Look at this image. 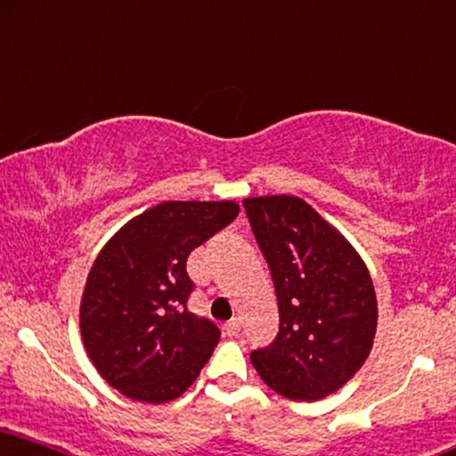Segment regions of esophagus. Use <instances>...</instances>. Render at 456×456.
<instances>
[{"instance_id":"1","label":"esophagus","mask_w":456,"mask_h":456,"mask_svg":"<svg viewBox=\"0 0 456 456\" xmlns=\"http://www.w3.org/2000/svg\"><path fill=\"white\" fill-rule=\"evenodd\" d=\"M224 330H226V335H236L240 330V321L239 318H232V321H228L226 324H224Z\"/></svg>"}]
</instances>
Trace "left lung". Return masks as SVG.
I'll return each instance as SVG.
<instances>
[{"label":"left lung","instance_id":"1","mask_svg":"<svg viewBox=\"0 0 456 456\" xmlns=\"http://www.w3.org/2000/svg\"><path fill=\"white\" fill-rule=\"evenodd\" d=\"M268 262L281 327L270 346L251 352L264 383L289 400L333 394L369 358L377 297L356 249L299 197L242 200Z\"/></svg>","mask_w":456,"mask_h":456}]
</instances>
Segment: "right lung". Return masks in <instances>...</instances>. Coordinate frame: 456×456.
I'll return each instance as SVG.
<instances>
[{"instance_id":"right-lung-1","label":"right lung","mask_w":456,"mask_h":456,"mask_svg":"<svg viewBox=\"0 0 456 456\" xmlns=\"http://www.w3.org/2000/svg\"><path fill=\"white\" fill-rule=\"evenodd\" d=\"M239 216L234 200H165L127 222L98 253L81 297L84 346L106 383L163 404L199 377L220 341L188 310L191 251Z\"/></svg>"}]
</instances>
